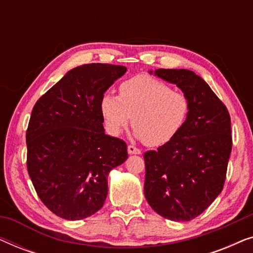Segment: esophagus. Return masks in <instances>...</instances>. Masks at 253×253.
I'll list each match as a JSON object with an SVG mask.
<instances>
[{
  "label": "esophagus",
  "mask_w": 253,
  "mask_h": 253,
  "mask_svg": "<svg viewBox=\"0 0 253 253\" xmlns=\"http://www.w3.org/2000/svg\"><path fill=\"white\" fill-rule=\"evenodd\" d=\"M127 152H129V154H140L141 151L139 148L134 146V145H129L127 146Z\"/></svg>",
  "instance_id": "1"
}]
</instances>
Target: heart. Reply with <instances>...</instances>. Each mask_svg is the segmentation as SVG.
I'll list each match as a JSON object with an SVG mask.
<instances>
[{
  "instance_id": "b5f03b06",
  "label": "heart",
  "mask_w": 253,
  "mask_h": 253,
  "mask_svg": "<svg viewBox=\"0 0 253 253\" xmlns=\"http://www.w3.org/2000/svg\"><path fill=\"white\" fill-rule=\"evenodd\" d=\"M190 108L184 92L143 75L123 82L119 96L105 93L100 102L110 133L119 136L132 121L136 136L151 147L162 146L174 139L185 126Z\"/></svg>"
}]
</instances>
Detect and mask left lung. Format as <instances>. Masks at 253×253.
<instances>
[{
	"mask_svg": "<svg viewBox=\"0 0 253 253\" xmlns=\"http://www.w3.org/2000/svg\"><path fill=\"white\" fill-rule=\"evenodd\" d=\"M154 75L188 95L190 114L177 136L144 153V193L158 214L172 221L200 215L222 191L233 139L230 115L209 84L185 69H158Z\"/></svg>",
	"mask_w": 253,
	"mask_h": 253,
	"instance_id": "8db88e82",
	"label": "left lung"
}]
</instances>
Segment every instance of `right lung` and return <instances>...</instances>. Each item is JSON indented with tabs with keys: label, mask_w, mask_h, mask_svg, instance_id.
I'll return each mask as SVG.
<instances>
[{
	"label": "right lung",
	"mask_w": 253,
	"mask_h": 253,
	"mask_svg": "<svg viewBox=\"0 0 253 253\" xmlns=\"http://www.w3.org/2000/svg\"><path fill=\"white\" fill-rule=\"evenodd\" d=\"M123 65L72 69L36 102L26 130L27 171L48 210L82 220L101 209L107 176L127 159L126 141L103 129L102 95L126 74Z\"/></svg>",
	"instance_id": "1"
}]
</instances>
